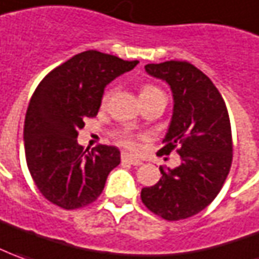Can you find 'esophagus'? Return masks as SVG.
Listing matches in <instances>:
<instances>
[{
  "label": "esophagus",
  "mask_w": 259,
  "mask_h": 259,
  "mask_svg": "<svg viewBox=\"0 0 259 259\" xmlns=\"http://www.w3.org/2000/svg\"><path fill=\"white\" fill-rule=\"evenodd\" d=\"M122 161L123 163L133 164V166H140V164H142V160L137 159V157H133V156H130V154H126V153H123L122 154Z\"/></svg>",
  "instance_id": "esophagus-1"
}]
</instances>
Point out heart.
Segmentation results:
<instances>
[{"label": "heart", "mask_w": 259, "mask_h": 259, "mask_svg": "<svg viewBox=\"0 0 259 259\" xmlns=\"http://www.w3.org/2000/svg\"><path fill=\"white\" fill-rule=\"evenodd\" d=\"M152 91H159V89H157V88H154V86H146V88H143V91H142L140 95H143V93H147V92H152ZM109 95H110L109 92L105 93V96H103V102H106V100L109 99ZM122 143L124 144L127 149H136V143H135L132 139H127V137H126V139H123Z\"/></svg>", "instance_id": "heart-1"}]
</instances>
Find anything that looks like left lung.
Wrapping results in <instances>:
<instances>
[{
  "label": "left lung",
  "instance_id": "obj_1",
  "mask_svg": "<svg viewBox=\"0 0 259 259\" xmlns=\"http://www.w3.org/2000/svg\"><path fill=\"white\" fill-rule=\"evenodd\" d=\"M146 73L166 82L173 115L161 153L179 147L180 164L160 167L161 177L142 189L144 205L168 221L196 215L217 197L233 161L226 102L211 79L186 61L149 63Z\"/></svg>",
  "mask_w": 259,
  "mask_h": 259
}]
</instances>
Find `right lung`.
Wrapping results in <instances>:
<instances>
[{
    "instance_id": "1",
    "label": "right lung",
    "mask_w": 259,
    "mask_h": 259,
    "mask_svg": "<svg viewBox=\"0 0 259 259\" xmlns=\"http://www.w3.org/2000/svg\"><path fill=\"white\" fill-rule=\"evenodd\" d=\"M137 63L85 51L49 72L35 89L25 115L24 149L29 173L51 203L65 210L93 203L119 166L117 147L100 144L89 152L76 139L86 117L98 115L105 88Z\"/></svg>"
}]
</instances>
